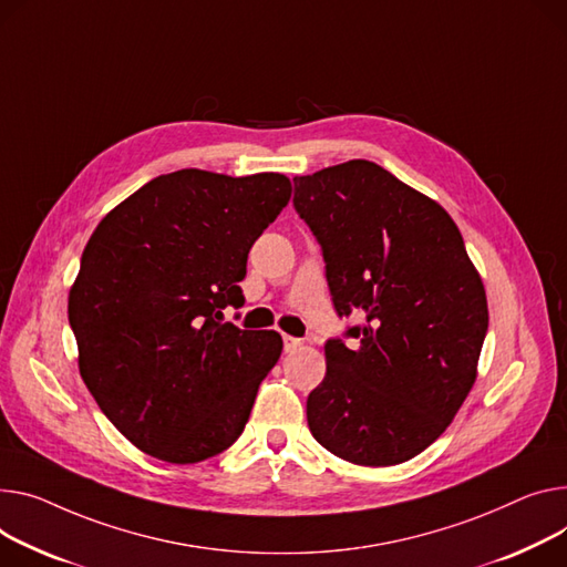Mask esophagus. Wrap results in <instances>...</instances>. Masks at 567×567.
Here are the masks:
<instances>
[{
	"label": "esophagus",
	"mask_w": 567,
	"mask_h": 567,
	"mask_svg": "<svg viewBox=\"0 0 567 567\" xmlns=\"http://www.w3.org/2000/svg\"><path fill=\"white\" fill-rule=\"evenodd\" d=\"M282 344H285V351L291 353V351H296L303 342H300V339H296V337H291V334H282Z\"/></svg>",
	"instance_id": "1"
}]
</instances>
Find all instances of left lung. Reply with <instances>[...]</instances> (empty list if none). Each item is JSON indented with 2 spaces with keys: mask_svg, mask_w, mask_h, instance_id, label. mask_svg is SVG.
<instances>
[{
  "mask_svg": "<svg viewBox=\"0 0 567 567\" xmlns=\"http://www.w3.org/2000/svg\"><path fill=\"white\" fill-rule=\"evenodd\" d=\"M293 207L323 250L344 339L326 342L308 426L355 465H399L433 444L467 399L487 300L451 216L367 159L293 177Z\"/></svg>",
  "mask_w": 567,
  "mask_h": 567,
  "instance_id": "1",
  "label": "left lung"
}]
</instances>
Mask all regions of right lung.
Masks as SVG:
<instances>
[{
	"label": "right lung",
	"instance_id": "right-lung-1",
	"mask_svg": "<svg viewBox=\"0 0 567 567\" xmlns=\"http://www.w3.org/2000/svg\"><path fill=\"white\" fill-rule=\"evenodd\" d=\"M289 198L280 173L182 168L143 184L89 239L68 298L80 373L145 454L192 465L244 433L282 337L223 310L244 306L248 250Z\"/></svg>",
	"mask_w": 567,
	"mask_h": 567
}]
</instances>
